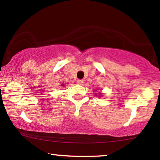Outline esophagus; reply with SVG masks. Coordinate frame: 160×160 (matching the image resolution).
<instances>
[{"label":"esophagus","mask_w":160,"mask_h":160,"mask_svg":"<svg viewBox=\"0 0 160 160\" xmlns=\"http://www.w3.org/2000/svg\"><path fill=\"white\" fill-rule=\"evenodd\" d=\"M77 82H78V84H80V85H82V84L83 83V80H78V81H77Z\"/></svg>","instance_id":"esophagus-1"}]
</instances>
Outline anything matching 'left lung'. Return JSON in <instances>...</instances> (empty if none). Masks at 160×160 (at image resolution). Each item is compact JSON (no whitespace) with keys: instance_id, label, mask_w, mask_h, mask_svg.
I'll use <instances>...</instances> for the list:
<instances>
[{"instance_id":"left-lung-1","label":"left lung","mask_w":160,"mask_h":160,"mask_svg":"<svg viewBox=\"0 0 160 160\" xmlns=\"http://www.w3.org/2000/svg\"><path fill=\"white\" fill-rule=\"evenodd\" d=\"M95 95H97V93H95ZM98 96H100V97H101V96H102V93H98ZM98 95H97V96H98Z\"/></svg>"}]
</instances>
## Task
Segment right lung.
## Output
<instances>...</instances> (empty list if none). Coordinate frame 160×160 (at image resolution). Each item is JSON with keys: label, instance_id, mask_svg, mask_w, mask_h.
Returning a JSON list of instances; mask_svg holds the SVG:
<instances>
[{"label": "right lung", "instance_id": "right-lung-1", "mask_svg": "<svg viewBox=\"0 0 160 160\" xmlns=\"http://www.w3.org/2000/svg\"><path fill=\"white\" fill-rule=\"evenodd\" d=\"M61 86H65V85H64V84H62Z\"/></svg>", "mask_w": 160, "mask_h": 160}]
</instances>
